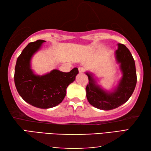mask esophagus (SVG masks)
Instances as JSON below:
<instances>
[{"mask_svg": "<svg viewBox=\"0 0 151 151\" xmlns=\"http://www.w3.org/2000/svg\"><path fill=\"white\" fill-rule=\"evenodd\" d=\"M78 70H79V73H83V72H84L85 71V69L83 67H79Z\"/></svg>", "mask_w": 151, "mask_h": 151, "instance_id": "obj_1", "label": "esophagus"}]
</instances>
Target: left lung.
Instances as JSON below:
<instances>
[{
  "label": "left lung",
  "instance_id": "left-lung-1",
  "mask_svg": "<svg viewBox=\"0 0 151 151\" xmlns=\"http://www.w3.org/2000/svg\"><path fill=\"white\" fill-rule=\"evenodd\" d=\"M115 55L116 61L120 63L122 76L117 87L113 92L103 90L97 85L93 74L86 72L88 78L86 96L90 104L99 109L111 110L121 106L128 100L136 87V65L130 51L124 45L119 44Z\"/></svg>",
  "mask_w": 151,
  "mask_h": 151
}]
</instances>
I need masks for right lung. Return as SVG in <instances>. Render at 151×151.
<instances>
[{
  "label": "right lung",
  "instance_id": "add662e5",
  "mask_svg": "<svg viewBox=\"0 0 151 151\" xmlns=\"http://www.w3.org/2000/svg\"><path fill=\"white\" fill-rule=\"evenodd\" d=\"M45 41L38 40L30 42L18 57L15 68V87L21 97L32 106L41 109L53 107L62 102L66 94V88L74 81L79 73L78 68L70 72L53 70L43 76L34 73L30 60Z\"/></svg>",
  "mask_w": 151,
  "mask_h": 151
}]
</instances>
